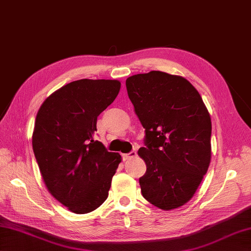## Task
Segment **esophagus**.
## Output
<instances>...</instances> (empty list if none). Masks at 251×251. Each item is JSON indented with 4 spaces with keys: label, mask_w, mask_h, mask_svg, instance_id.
I'll list each match as a JSON object with an SVG mask.
<instances>
[{
    "label": "esophagus",
    "mask_w": 251,
    "mask_h": 251,
    "mask_svg": "<svg viewBox=\"0 0 251 251\" xmlns=\"http://www.w3.org/2000/svg\"><path fill=\"white\" fill-rule=\"evenodd\" d=\"M136 155H137V152H136L135 150H132V151H130L129 153L124 154V155H123V157H124V159H129V158H131V157H135Z\"/></svg>",
    "instance_id": "esophagus-1"
}]
</instances>
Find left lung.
I'll use <instances>...</instances> for the list:
<instances>
[{
	"label": "left lung",
	"instance_id": "obj_1",
	"mask_svg": "<svg viewBox=\"0 0 251 251\" xmlns=\"http://www.w3.org/2000/svg\"><path fill=\"white\" fill-rule=\"evenodd\" d=\"M127 94L146 130L138 154L147 164L141 193L163 210L188 202L211 157V121L199 92L188 79L151 71L126 79Z\"/></svg>",
	"mask_w": 251,
	"mask_h": 251
}]
</instances>
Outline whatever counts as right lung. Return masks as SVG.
<instances>
[{
  "label": "right lung",
  "instance_id": "right-lung-1",
  "mask_svg": "<svg viewBox=\"0 0 251 251\" xmlns=\"http://www.w3.org/2000/svg\"><path fill=\"white\" fill-rule=\"evenodd\" d=\"M116 79H78L59 88L37 112L32 147L50 194L74 214H87L109 195L122 158L95 140L97 117L119 95Z\"/></svg>",
  "mask_w": 251,
  "mask_h": 251
}]
</instances>
